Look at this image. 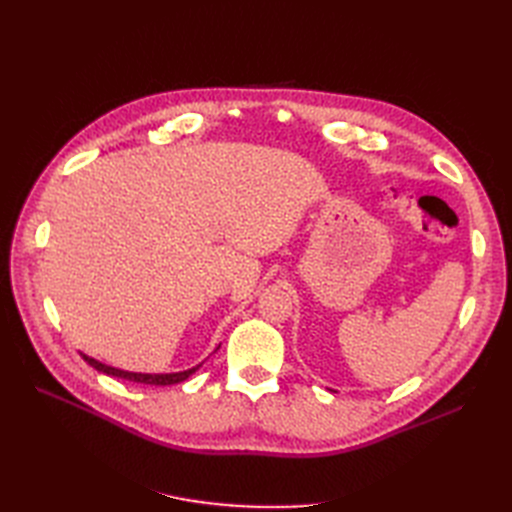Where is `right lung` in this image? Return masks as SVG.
<instances>
[{
  "mask_svg": "<svg viewBox=\"0 0 512 512\" xmlns=\"http://www.w3.org/2000/svg\"><path fill=\"white\" fill-rule=\"evenodd\" d=\"M81 356L91 367L102 371V374H106V376H115V378H123V380L138 382V384H156V386L179 384L183 380H188L194 374V371L200 367V365H196V367H192L188 371H177V374H136V371H123V369H115L111 365H104V363H100L96 359H91V356H87V354H81Z\"/></svg>",
  "mask_w": 512,
  "mask_h": 512,
  "instance_id": "add662e5",
  "label": "right lung"
}]
</instances>
